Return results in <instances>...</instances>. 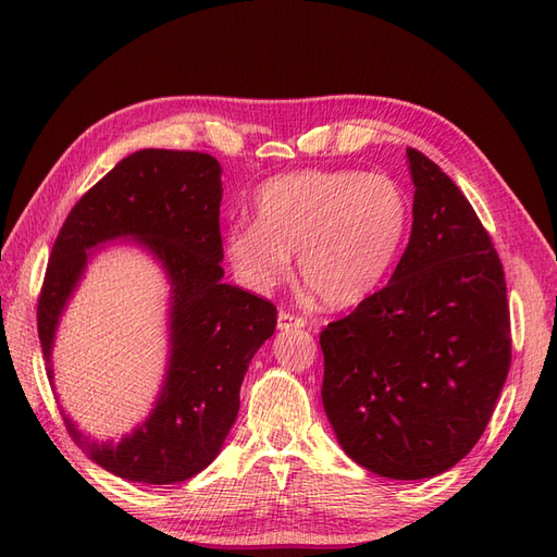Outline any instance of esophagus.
I'll return each instance as SVG.
<instances>
[{"label": "esophagus", "mask_w": 557, "mask_h": 557, "mask_svg": "<svg viewBox=\"0 0 557 557\" xmlns=\"http://www.w3.org/2000/svg\"><path fill=\"white\" fill-rule=\"evenodd\" d=\"M307 318L297 315L293 311H278V330H293V327H305Z\"/></svg>", "instance_id": "esophagus-1"}]
</instances>
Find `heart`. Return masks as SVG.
Returning <instances> with one entry per match:
<instances>
[{"label": "heart", "instance_id": "b5f03b06", "mask_svg": "<svg viewBox=\"0 0 557 557\" xmlns=\"http://www.w3.org/2000/svg\"><path fill=\"white\" fill-rule=\"evenodd\" d=\"M256 223H232L225 256L244 285L264 293L299 278L327 309L362 305L385 283L409 232V201L381 174L293 172L260 185Z\"/></svg>", "mask_w": 557, "mask_h": 557}]
</instances>
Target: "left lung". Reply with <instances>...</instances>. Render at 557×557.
<instances>
[{
	"label": "left lung",
	"instance_id": "8db88e82",
	"mask_svg": "<svg viewBox=\"0 0 557 557\" xmlns=\"http://www.w3.org/2000/svg\"><path fill=\"white\" fill-rule=\"evenodd\" d=\"M409 246L385 288L320 332L323 407L344 453L379 476L432 479L476 446L511 367L504 269L476 211L407 148Z\"/></svg>",
	"mask_w": 557,
	"mask_h": 557
}]
</instances>
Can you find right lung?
<instances>
[{
    "label": "right lung",
    "instance_id": "right-lung-1",
    "mask_svg": "<svg viewBox=\"0 0 557 557\" xmlns=\"http://www.w3.org/2000/svg\"><path fill=\"white\" fill-rule=\"evenodd\" d=\"M221 172L195 150H137L76 201L46 267L37 325L50 383L60 315L92 248L139 242L172 285L170 364L150 416L117 444H99L62 413L88 458L127 481L178 483L213 462L237 420L248 364L276 330L272 301L223 283Z\"/></svg>",
    "mask_w": 557,
    "mask_h": 557
}]
</instances>
